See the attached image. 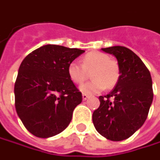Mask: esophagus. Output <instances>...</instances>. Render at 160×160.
<instances>
[{"label":"esophagus","instance_id":"34e87169","mask_svg":"<svg viewBox=\"0 0 160 160\" xmlns=\"http://www.w3.org/2000/svg\"><path fill=\"white\" fill-rule=\"evenodd\" d=\"M88 98H89V95H88V94H85V93L82 94V99H83V100L88 99Z\"/></svg>","mask_w":160,"mask_h":160}]
</instances>
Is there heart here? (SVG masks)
Masks as SVG:
<instances>
[{"label":"heart","instance_id":"heart-1","mask_svg":"<svg viewBox=\"0 0 160 160\" xmlns=\"http://www.w3.org/2000/svg\"><path fill=\"white\" fill-rule=\"evenodd\" d=\"M91 73L93 80L80 87L85 94H96L107 87L112 89L119 80V67L117 61L110 60L108 54L100 52L87 53L83 58V64L77 61H71L68 66L69 77L74 83L80 84Z\"/></svg>","mask_w":160,"mask_h":160}]
</instances>
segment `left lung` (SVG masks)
Here are the masks:
<instances>
[{"mask_svg":"<svg viewBox=\"0 0 160 160\" xmlns=\"http://www.w3.org/2000/svg\"><path fill=\"white\" fill-rule=\"evenodd\" d=\"M117 59L119 80L92 115L96 130L112 141L132 136L144 124L153 100L152 80L143 61L123 46L101 49ZM112 98L113 101H110Z\"/></svg>","mask_w":160,"mask_h":160,"instance_id":"left-lung-1","label":"left lung"}]
</instances>
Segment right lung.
I'll list each match as a JSON object with an SVG mask.
<instances>
[{"label": "right lung", "mask_w": 160, "mask_h": 160, "mask_svg": "<svg viewBox=\"0 0 160 160\" xmlns=\"http://www.w3.org/2000/svg\"><path fill=\"white\" fill-rule=\"evenodd\" d=\"M85 51L48 44L25 57L14 85L15 108L25 128L38 138H51L69 126L82 96L68 66Z\"/></svg>", "instance_id": "1"}]
</instances>
